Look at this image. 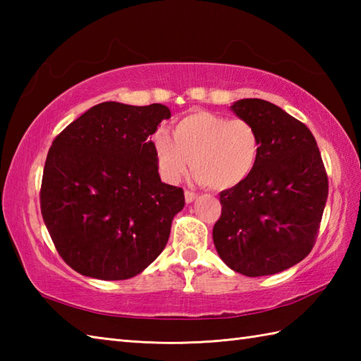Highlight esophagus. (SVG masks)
I'll use <instances>...</instances> for the list:
<instances>
[{
  "label": "esophagus",
  "mask_w": 361,
  "mask_h": 361,
  "mask_svg": "<svg viewBox=\"0 0 361 361\" xmlns=\"http://www.w3.org/2000/svg\"><path fill=\"white\" fill-rule=\"evenodd\" d=\"M185 198H186V203H192L195 198H197V194L192 192V190H186L185 192Z\"/></svg>",
  "instance_id": "esophagus-1"
}]
</instances>
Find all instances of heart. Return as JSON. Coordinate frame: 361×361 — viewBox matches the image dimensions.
<instances>
[{"instance_id": "1", "label": "heart", "mask_w": 361, "mask_h": 361, "mask_svg": "<svg viewBox=\"0 0 361 361\" xmlns=\"http://www.w3.org/2000/svg\"><path fill=\"white\" fill-rule=\"evenodd\" d=\"M172 135L153 136L158 171L167 183H178L192 163L198 181L229 190L250 178L260 157L257 128L242 118L195 110L175 122Z\"/></svg>"}]
</instances>
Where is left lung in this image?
Returning a JSON list of instances; mask_svg holds the SVG:
<instances>
[{
    "mask_svg": "<svg viewBox=\"0 0 361 361\" xmlns=\"http://www.w3.org/2000/svg\"><path fill=\"white\" fill-rule=\"evenodd\" d=\"M231 110L260 136L255 172L221 190V216L212 239L231 270L256 278L287 270L315 245L329 181L310 130L278 105L240 99Z\"/></svg>",
    "mask_w": 361,
    "mask_h": 361,
    "instance_id": "8db88e82",
    "label": "left lung"
}]
</instances>
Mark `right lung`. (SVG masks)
I'll use <instances>...</instances> for the list:
<instances>
[{"label":"right lung","mask_w":361,"mask_h":361,"mask_svg":"<svg viewBox=\"0 0 361 361\" xmlns=\"http://www.w3.org/2000/svg\"><path fill=\"white\" fill-rule=\"evenodd\" d=\"M166 105L102 102L56 136L40 208L60 257L102 281L140 274L164 250L185 192L161 181L150 135Z\"/></svg>","instance_id":"obj_1"}]
</instances>
